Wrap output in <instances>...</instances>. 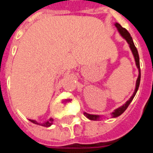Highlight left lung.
Returning a JSON list of instances; mask_svg holds the SVG:
<instances>
[{
	"instance_id": "8db88e82",
	"label": "left lung",
	"mask_w": 153,
	"mask_h": 153,
	"mask_svg": "<svg viewBox=\"0 0 153 153\" xmlns=\"http://www.w3.org/2000/svg\"><path fill=\"white\" fill-rule=\"evenodd\" d=\"M115 26L117 27V30L118 32L120 33V35L123 36V38H124L126 39V41L128 43L129 47H130V49H131V51H132V53L133 54V56H134V59H135V62H136V65L137 67V69H138V71H139V74H138V77H137V79L136 82V88H135V90H134V93H133V94L132 95V97L130 98V99L127 101V102H125L124 104L123 105V106L119 107L118 108L114 110V112L112 113V116L113 117H117L118 116H120L123 112H124L125 110L128 108V107L129 106V104L131 103V102L132 101V99L134 98V96L136 95L137 91V89H138V87H139V84H140V79H141V71H140V63H139V55H138V52H137V48L135 47V45L133 43V40H132V38L130 36V34L128 33V31L126 30L123 27H122L121 25L118 24V23H116L115 24ZM84 116H86V117L88 118V119H90V120H94V121H97V120H99V118H101V116L100 115H94V114H87V113H84Z\"/></svg>"
}]
</instances>
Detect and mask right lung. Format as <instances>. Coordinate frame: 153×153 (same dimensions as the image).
I'll list each match as a JSON object with an SVG mask.
<instances>
[{
	"label": "right lung",
	"instance_id": "obj_1",
	"mask_svg": "<svg viewBox=\"0 0 153 153\" xmlns=\"http://www.w3.org/2000/svg\"><path fill=\"white\" fill-rule=\"evenodd\" d=\"M30 121L31 122V123H35V124L41 125V126H43V127H50V126H51V125L53 124V121H54V119H53L52 117H51L48 121L45 122V123H38V122H36V120H31V119H30Z\"/></svg>",
	"mask_w": 153,
	"mask_h": 153
}]
</instances>
